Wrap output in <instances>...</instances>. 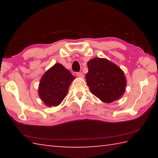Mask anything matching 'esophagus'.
<instances>
[{
  "instance_id": "1",
  "label": "esophagus",
  "mask_w": 158,
  "mask_h": 158,
  "mask_svg": "<svg viewBox=\"0 0 158 158\" xmlns=\"http://www.w3.org/2000/svg\"><path fill=\"white\" fill-rule=\"evenodd\" d=\"M77 76L79 77V78H83V77H84V74H83L82 73H77Z\"/></svg>"
}]
</instances>
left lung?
Returning a JSON list of instances; mask_svg holds the SVG:
<instances>
[{
  "label": "left lung",
  "mask_w": 158,
  "mask_h": 158,
  "mask_svg": "<svg viewBox=\"0 0 158 158\" xmlns=\"http://www.w3.org/2000/svg\"><path fill=\"white\" fill-rule=\"evenodd\" d=\"M87 85L101 101L111 103L121 98L125 91L126 78L123 71L106 58H94L87 63Z\"/></svg>",
  "instance_id": "1"
}]
</instances>
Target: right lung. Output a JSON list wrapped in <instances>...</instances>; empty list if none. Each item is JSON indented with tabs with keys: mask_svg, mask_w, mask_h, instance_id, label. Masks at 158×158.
<instances>
[{
	"mask_svg": "<svg viewBox=\"0 0 158 158\" xmlns=\"http://www.w3.org/2000/svg\"><path fill=\"white\" fill-rule=\"evenodd\" d=\"M74 79L62 64H55L42 77L38 89L40 98L46 106L59 105L68 94L69 85Z\"/></svg>",
	"mask_w": 158,
	"mask_h": 158,
	"instance_id": "right-lung-1",
	"label": "right lung"
}]
</instances>
